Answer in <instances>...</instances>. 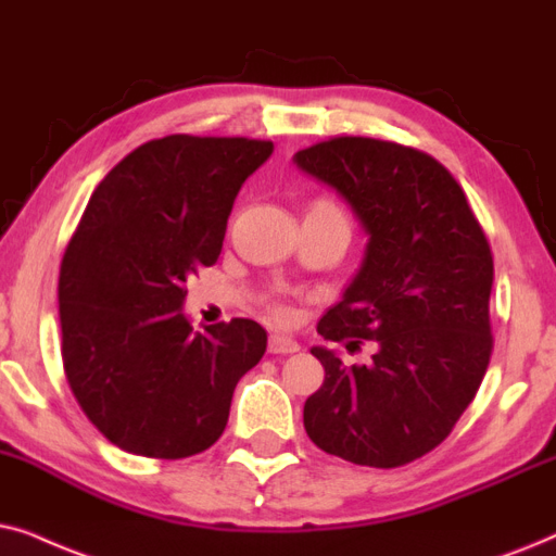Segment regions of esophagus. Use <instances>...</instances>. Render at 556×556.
Returning <instances> with one entry per match:
<instances>
[{"label":"esophagus","mask_w":556,"mask_h":556,"mask_svg":"<svg viewBox=\"0 0 556 556\" xmlns=\"http://www.w3.org/2000/svg\"><path fill=\"white\" fill-rule=\"evenodd\" d=\"M298 351H300L298 340H292L287 336H271L269 338V353L285 355V353H298Z\"/></svg>","instance_id":"34e87169"}]
</instances>
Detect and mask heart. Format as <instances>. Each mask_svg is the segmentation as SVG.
<instances>
[{
  "mask_svg": "<svg viewBox=\"0 0 556 556\" xmlns=\"http://www.w3.org/2000/svg\"><path fill=\"white\" fill-rule=\"evenodd\" d=\"M309 211H323V213H338V208L336 205H330V203H325V201H317V203H313V208ZM274 315L279 317V320H285V317H290V309H287L285 305H277L274 307Z\"/></svg>",
  "mask_w": 556,
  "mask_h": 556,
  "instance_id": "obj_1",
  "label": "heart"
}]
</instances>
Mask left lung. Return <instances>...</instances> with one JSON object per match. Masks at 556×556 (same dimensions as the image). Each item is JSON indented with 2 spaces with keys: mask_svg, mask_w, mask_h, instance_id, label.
Listing matches in <instances>:
<instances>
[{
  "mask_svg": "<svg viewBox=\"0 0 556 556\" xmlns=\"http://www.w3.org/2000/svg\"><path fill=\"white\" fill-rule=\"evenodd\" d=\"M294 165L338 192L368 236L364 262L317 332L348 351L374 340L371 364L313 353L323 387L305 429L325 453L399 468L453 432L493 351V256L453 175L429 154L371 137H332Z\"/></svg>",
  "mask_w": 556,
  "mask_h": 556,
  "instance_id": "obj_1",
  "label": "left lung"
}]
</instances>
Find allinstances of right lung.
<instances>
[{
  "label": "right lung",
  "mask_w": 556,
  "mask_h": 556,
  "mask_svg": "<svg viewBox=\"0 0 556 556\" xmlns=\"http://www.w3.org/2000/svg\"><path fill=\"white\" fill-rule=\"evenodd\" d=\"M271 152L262 139L169 135L93 190L65 249L58 307L73 396L116 447L180 460L224 434L266 330L247 317L192 330L185 282L216 264L236 195Z\"/></svg>",
  "instance_id": "obj_1"
}]
</instances>
